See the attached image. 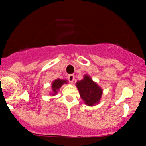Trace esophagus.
I'll use <instances>...</instances> for the list:
<instances>
[{
    "label": "esophagus",
    "instance_id": "esophagus-1",
    "mask_svg": "<svg viewBox=\"0 0 146 146\" xmlns=\"http://www.w3.org/2000/svg\"><path fill=\"white\" fill-rule=\"evenodd\" d=\"M68 80H69V81L71 82V83H72V82H73V81H74V74H69V75L68 76Z\"/></svg>",
    "mask_w": 146,
    "mask_h": 146
}]
</instances>
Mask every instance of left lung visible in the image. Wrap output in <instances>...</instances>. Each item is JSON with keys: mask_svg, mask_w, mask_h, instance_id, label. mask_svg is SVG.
I'll return each instance as SVG.
<instances>
[{"mask_svg": "<svg viewBox=\"0 0 146 146\" xmlns=\"http://www.w3.org/2000/svg\"><path fill=\"white\" fill-rule=\"evenodd\" d=\"M81 98L88 106H94L99 102L102 95V89L92 80L88 75L76 83Z\"/></svg>", "mask_w": 146, "mask_h": 146, "instance_id": "obj_1", "label": "left lung"}]
</instances>
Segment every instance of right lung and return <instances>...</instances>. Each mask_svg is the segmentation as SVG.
I'll use <instances>...</instances> for the list:
<instances>
[{
  "mask_svg": "<svg viewBox=\"0 0 146 146\" xmlns=\"http://www.w3.org/2000/svg\"><path fill=\"white\" fill-rule=\"evenodd\" d=\"M67 80H60V79H57L54 80L52 83V95H55V94H57V91H58V89L61 87V86L64 83H66Z\"/></svg>",
  "mask_w": 146,
  "mask_h": 146,
  "instance_id": "add662e5",
  "label": "right lung"
}]
</instances>
